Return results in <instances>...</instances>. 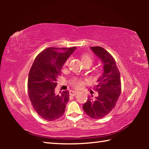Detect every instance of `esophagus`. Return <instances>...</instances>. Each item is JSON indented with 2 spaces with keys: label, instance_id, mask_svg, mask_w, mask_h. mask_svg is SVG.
I'll list each match as a JSON object with an SVG mask.
<instances>
[{
  "label": "esophagus",
  "instance_id": "esophagus-1",
  "mask_svg": "<svg viewBox=\"0 0 149 149\" xmlns=\"http://www.w3.org/2000/svg\"><path fill=\"white\" fill-rule=\"evenodd\" d=\"M69 93H70V95L75 96L78 93V91H70Z\"/></svg>",
  "mask_w": 149,
  "mask_h": 149
}]
</instances>
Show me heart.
Segmentation results:
<instances>
[{
	"mask_svg": "<svg viewBox=\"0 0 149 149\" xmlns=\"http://www.w3.org/2000/svg\"><path fill=\"white\" fill-rule=\"evenodd\" d=\"M82 60H83V62H84V64H89L91 65L92 62L93 61V58L92 56H91V55H89V54H85L82 55ZM70 61V58H68L65 60L64 62V66H68V65H69ZM73 84H74L76 87H80L82 86L83 82L81 80H80L79 79H75L74 80V81H73Z\"/></svg>",
	"mask_w": 149,
	"mask_h": 149,
	"instance_id": "1",
	"label": "heart"
}]
</instances>
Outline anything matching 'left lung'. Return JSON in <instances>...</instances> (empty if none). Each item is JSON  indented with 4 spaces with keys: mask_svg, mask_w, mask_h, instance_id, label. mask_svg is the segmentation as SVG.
<instances>
[{
    "mask_svg": "<svg viewBox=\"0 0 149 149\" xmlns=\"http://www.w3.org/2000/svg\"><path fill=\"white\" fill-rule=\"evenodd\" d=\"M91 49L103 63V73L98 85L94 87L98 97H89L83 105L84 112L90 118L101 119L108 115L115 107L122 91L120 73L113 56L100 47H91Z\"/></svg>",
    "mask_w": 149,
    "mask_h": 149,
    "instance_id": "left-lung-1",
    "label": "left lung"
}]
</instances>
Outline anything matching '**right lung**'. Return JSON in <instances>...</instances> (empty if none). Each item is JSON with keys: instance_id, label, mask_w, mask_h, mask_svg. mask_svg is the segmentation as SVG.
<instances>
[{"instance_id": "1", "label": "right lung", "mask_w": 149, "mask_h": 149, "mask_svg": "<svg viewBox=\"0 0 149 149\" xmlns=\"http://www.w3.org/2000/svg\"><path fill=\"white\" fill-rule=\"evenodd\" d=\"M76 47H49L37 55L30 69L27 92L34 110L42 118L54 121L62 116L69 100V92L54 93L57 78L64 62Z\"/></svg>"}]
</instances>
